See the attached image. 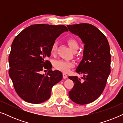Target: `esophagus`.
<instances>
[{"mask_svg": "<svg viewBox=\"0 0 123 123\" xmlns=\"http://www.w3.org/2000/svg\"><path fill=\"white\" fill-rule=\"evenodd\" d=\"M63 77L64 79H66V78H67L68 76H67V75L65 73H63Z\"/></svg>", "mask_w": 123, "mask_h": 123, "instance_id": "esophagus-1", "label": "esophagus"}]
</instances>
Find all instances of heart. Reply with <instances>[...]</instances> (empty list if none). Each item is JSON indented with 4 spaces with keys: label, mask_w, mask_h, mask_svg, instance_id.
<instances>
[{
    "label": "heart",
    "mask_w": 123,
    "mask_h": 123,
    "mask_svg": "<svg viewBox=\"0 0 123 123\" xmlns=\"http://www.w3.org/2000/svg\"><path fill=\"white\" fill-rule=\"evenodd\" d=\"M67 43L72 51H74L75 50H77L78 49V43L75 39L73 38H69L67 40ZM58 44L56 42H54L52 45L51 48V53L52 54H54L56 53L57 50ZM73 66V64L71 62L65 61L63 60H56L54 63V67L57 69L60 70V71L65 72H68L69 71L70 69Z\"/></svg>",
    "instance_id": "heart-1"
}]
</instances>
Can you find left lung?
I'll return each mask as SVG.
<instances>
[{
    "label": "left lung",
    "mask_w": 123,
    "mask_h": 123,
    "mask_svg": "<svg viewBox=\"0 0 123 123\" xmlns=\"http://www.w3.org/2000/svg\"><path fill=\"white\" fill-rule=\"evenodd\" d=\"M69 31L78 36L84 44L83 58L75 69L81 78L69 76L74 86L69 96L74 102L85 105L96 100L103 92L110 73V46L105 35L88 23L67 25Z\"/></svg>",
    "instance_id": "left-lung-1"
}]
</instances>
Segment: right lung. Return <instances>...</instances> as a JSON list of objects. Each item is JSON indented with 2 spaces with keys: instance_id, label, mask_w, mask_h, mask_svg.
Here are the masks:
<instances>
[{
  "instance_id": "obj_1",
  "label": "right lung",
  "mask_w": 123,
  "mask_h": 123,
  "mask_svg": "<svg viewBox=\"0 0 123 123\" xmlns=\"http://www.w3.org/2000/svg\"><path fill=\"white\" fill-rule=\"evenodd\" d=\"M63 25H31L13 40L9 56V75L17 93L25 101L40 104L48 100L51 88L63 78L62 72L52 71L46 60L56 38L68 31ZM47 68V75L41 71Z\"/></svg>"
}]
</instances>
